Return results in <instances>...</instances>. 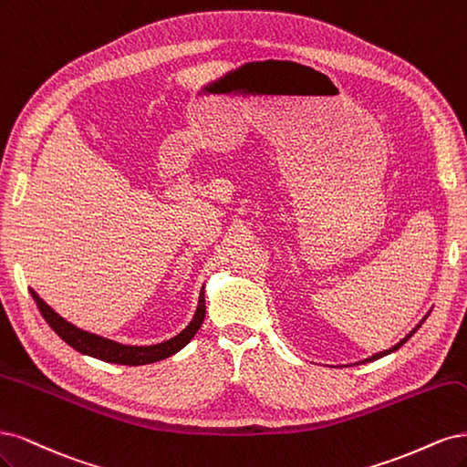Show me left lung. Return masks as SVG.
I'll return each mask as SVG.
<instances>
[{"label":"left lung","mask_w":467,"mask_h":467,"mask_svg":"<svg viewBox=\"0 0 467 467\" xmlns=\"http://www.w3.org/2000/svg\"><path fill=\"white\" fill-rule=\"evenodd\" d=\"M425 320H427V316H425V318H423V322H425ZM423 322H420V324H423ZM420 324H419V326H417V327H415V329H413V332H411V334H408V336H405V337H403V339H401V341H400V343H396V345H394V348H392V349H386V351H380V353H376V355H372V357H368V358H365V360H363V363H370V360H376V358H380V357H384V355H389V353H394V351H398V349H400V348H401V345H403V343H405V341H408V339H410V337H411V336H413V334H415V332H417V329H419V327H420Z\"/></svg>","instance_id":"obj_1"}]
</instances>
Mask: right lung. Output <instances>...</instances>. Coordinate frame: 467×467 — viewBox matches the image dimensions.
I'll return each mask as SVG.
<instances>
[{
    "mask_svg": "<svg viewBox=\"0 0 467 467\" xmlns=\"http://www.w3.org/2000/svg\"><path fill=\"white\" fill-rule=\"evenodd\" d=\"M31 295L42 314V318L47 320L54 332L62 337L67 345H71L75 351L100 358V360H107V363H116V365H130V367L149 365V363H157V360H161V358H167V357L178 353L184 348V345L190 343V339L202 327V322L205 318V296L202 291L198 310H195V314H193V320L178 336L162 341V343H157V345H122V343L112 341V339H107V337L88 334V332H85V329H79L78 326L69 324L66 318H62V316L54 312L47 303H44V300L33 289H31Z\"/></svg>",
    "mask_w": 467,
    "mask_h": 467,
    "instance_id": "obj_1",
    "label": "right lung"
}]
</instances>
